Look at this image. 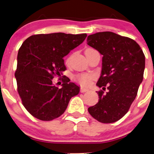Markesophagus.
I'll return each instance as SVG.
<instances>
[{
    "instance_id": "34e87169",
    "label": "esophagus",
    "mask_w": 154,
    "mask_h": 154,
    "mask_svg": "<svg viewBox=\"0 0 154 154\" xmlns=\"http://www.w3.org/2000/svg\"><path fill=\"white\" fill-rule=\"evenodd\" d=\"M88 90H89V89H88V88H83L82 87L81 88V92H88Z\"/></svg>"
}]
</instances>
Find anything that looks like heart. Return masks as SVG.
<instances>
[{
    "instance_id": "heart-1",
    "label": "heart",
    "mask_w": 154,
    "mask_h": 154,
    "mask_svg": "<svg viewBox=\"0 0 154 154\" xmlns=\"http://www.w3.org/2000/svg\"><path fill=\"white\" fill-rule=\"evenodd\" d=\"M94 76L92 74H79L75 75V80L81 84V85H88L91 83V81L94 79Z\"/></svg>"
}]
</instances>
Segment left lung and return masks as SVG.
Wrapping results in <instances>:
<instances>
[{
	"label": "left lung",
	"instance_id": "1",
	"mask_svg": "<svg viewBox=\"0 0 154 154\" xmlns=\"http://www.w3.org/2000/svg\"><path fill=\"white\" fill-rule=\"evenodd\" d=\"M88 45L102 54V68L97 85L98 103L88 108L97 121L111 123L129 110L143 81L145 56L140 46L130 38L104 31L88 35Z\"/></svg>",
	"mask_w": 154,
	"mask_h": 154
}]
</instances>
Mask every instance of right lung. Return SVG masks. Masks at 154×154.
<instances>
[{
	"instance_id": "obj_1",
	"label": "right lung",
	"mask_w": 154,
	"mask_h": 154,
	"mask_svg": "<svg viewBox=\"0 0 154 154\" xmlns=\"http://www.w3.org/2000/svg\"><path fill=\"white\" fill-rule=\"evenodd\" d=\"M86 33H54L29 37L18 51L14 73L17 91L25 109L33 116L50 121L60 117L80 88L64 75L62 88L52 79L66 70L64 57L81 44Z\"/></svg>"
}]
</instances>
